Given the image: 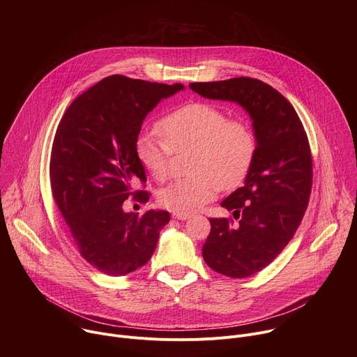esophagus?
Instances as JSON below:
<instances>
[{
  "label": "esophagus",
  "mask_w": 357,
  "mask_h": 357,
  "mask_svg": "<svg viewBox=\"0 0 357 357\" xmlns=\"http://www.w3.org/2000/svg\"><path fill=\"white\" fill-rule=\"evenodd\" d=\"M172 216H174V219H176V220H188V219L190 218V215H185V213H174Z\"/></svg>",
  "instance_id": "esophagus-1"
}]
</instances>
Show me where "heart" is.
I'll list each match as a JSON object with an SVG mask.
<instances>
[{"instance_id": "obj_1", "label": "heart", "mask_w": 357, "mask_h": 357, "mask_svg": "<svg viewBox=\"0 0 357 357\" xmlns=\"http://www.w3.org/2000/svg\"><path fill=\"white\" fill-rule=\"evenodd\" d=\"M164 140L144 132L135 154L152 178L162 181L169 171L172 151L192 152L195 175L169 183L158 192L160 205L175 213H192L213 200L220 188H237L247 176L257 149L256 135L243 120L227 119L219 107L195 101L165 116L158 124Z\"/></svg>"}]
</instances>
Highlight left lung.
Instances as JSON below:
<instances>
[{"label":"left lung","instance_id":"1","mask_svg":"<svg viewBox=\"0 0 357 357\" xmlns=\"http://www.w3.org/2000/svg\"><path fill=\"white\" fill-rule=\"evenodd\" d=\"M205 98L233 101L252 121L257 149L244 185L222 206L234 219H209L203 260L216 273L245 278L266 268L294 237L312 188V157L307 132L289 101L270 84L234 77L190 83Z\"/></svg>","mask_w":357,"mask_h":357}]
</instances>
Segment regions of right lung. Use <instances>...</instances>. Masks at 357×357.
I'll use <instances>...</instances> for the list:
<instances>
[{"instance_id": "1", "label": "right lung", "mask_w": 357, "mask_h": 357, "mask_svg": "<svg viewBox=\"0 0 357 357\" xmlns=\"http://www.w3.org/2000/svg\"><path fill=\"white\" fill-rule=\"evenodd\" d=\"M114 75L82 93L62 117L50 155V186L82 257L103 274L127 275L146 264L167 211L141 218L123 203L145 182L135 154L142 121L161 100L183 90ZM148 200V192H138ZM135 193V195H138Z\"/></svg>"}]
</instances>
